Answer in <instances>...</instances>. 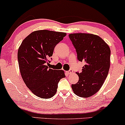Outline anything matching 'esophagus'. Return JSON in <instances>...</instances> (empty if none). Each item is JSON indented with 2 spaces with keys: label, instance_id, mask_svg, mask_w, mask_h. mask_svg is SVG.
<instances>
[{
  "label": "esophagus",
  "instance_id": "esophagus-1",
  "mask_svg": "<svg viewBox=\"0 0 125 125\" xmlns=\"http://www.w3.org/2000/svg\"><path fill=\"white\" fill-rule=\"evenodd\" d=\"M66 73H67V74H70V73H73V71H72V70H69V71H67Z\"/></svg>",
  "mask_w": 125,
  "mask_h": 125
}]
</instances>
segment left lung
<instances>
[{
  "label": "left lung",
  "instance_id": "obj_1",
  "mask_svg": "<svg viewBox=\"0 0 125 125\" xmlns=\"http://www.w3.org/2000/svg\"><path fill=\"white\" fill-rule=\"evenodd\" d=\"M69 38L79 61L84 62L81 73L77 72L78 82L72 84L76 95L89 97L97 92L108 76L110 68V50L99 36L87 33H73Z\"/></svg>",
  "mask_w": 125,
  "mask_h": 125
}]
</instances>
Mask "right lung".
<instances>
[{
	"label": "right lung",
	"instance_id": "1",
	"mask_svg": "<svg viewBox=\"0 0 125 125\" xmlns=\"http://www.w3.org/2000/svg\"><path fill=\"white\" fill-rule=\"evenodd\" d=\"M65 33L40 30L33 31L22 42L17 53L21 75L26 85L38 97L49 98L57 92L58 84L65 78L62 70L48 68L47 64L54 47Z\"/></svg>",
	"mask_w": 125,
	"mask_h": 125
}]
</instances>
